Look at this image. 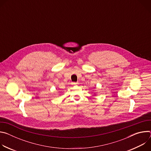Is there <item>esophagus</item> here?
Segmentation results:
<instances>
[{
  "label": "esophagus",
  "mask_w": 151,
  "mask_h": 151,
  "mask_svg": "<svg viewBox=\"0 0 151 151\" xmlns=\"http://www.w3.org/2000/svg\"><path fill=\"white\" fill-rule=\"evenodd\" d=\"M72 85H78V82H72Z\"/></svg>",
  "instance_id": "1"
}]
</instances>
